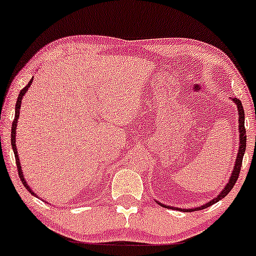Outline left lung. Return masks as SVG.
<instances>
[{
    "label": "left lung",
    "instance_id": "obj_1",
    "mask_svg": "<svg viewBox=\"0 0 256 256\" xmlns=\"http://www.w3.org/2000/svg\"><path fill=\"white\" fill-rule=\"evenodd\" d=\"M232 100H233V102H234L235 104H236V107H238V132H240V146H238V158H236V160H235L234 169H233V172H232L230 178V180H228L227 184L224 186V188L222 189V190L220 192V194H218L216 198H212L210 201L207 202V204H204V206H201V207L182 209V208H178V207H172V206H166V204H160V202H158V204L162 206V207H166V208H169V209H176V210L186 212V213H188V212L201 210V209L210 207L212 204H216V202L220 201L221 198H224V196H227L228 193H230L232 189H233L234 184H236V180L238 178V174H240V170H241L242 158H244V150H246V140H247V135H246V129H244V107H242L241 101L238 98H232Z\"/></svg>",
    "mask_w": 256,
    "mask_h": 256
}]
</instances>
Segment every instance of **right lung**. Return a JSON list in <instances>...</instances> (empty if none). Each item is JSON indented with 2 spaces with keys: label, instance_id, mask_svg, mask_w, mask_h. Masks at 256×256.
Masks as SVG:
<instances>
[{
  "label": "right lung",
  "instance_id": "add662e5",
  "mask_svg": "<svg viewBox=\"0 0 256 256\" xmlns=\"http://www.w3.org/2000/svg\"><path fill=\"white\" fill-rule=\"evenodd\" d=\"M32 84V78L29 81V84L26 86L24 88L22 89L21 92H20V95L18 98V101H16V106H15V118L14 121H12V135H10V140H12V150H14V154H15V160H16V166H18V176L20 178H21L22 184L23 186H24L26 190L29 192V193L35 195L36 198H38V195H36L35 193H32V190L30 189V187H29L28 184H26V178H24V175H23V172H22V168H21V164H20V158H18V148H16V144H15V136H16V126H18V115H20V107H21V102H22V98L23 95L26 94V90H28V88L30 87V84Z\"/></svg>",
  "mask_w": 256,
  "mask_h": 256
}]
</instances>
